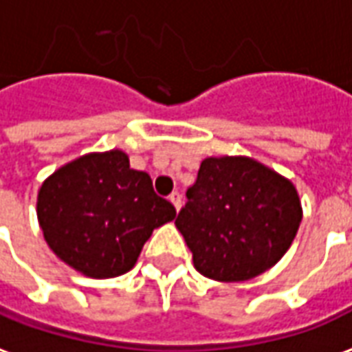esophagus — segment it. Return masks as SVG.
Wrapping results in <instances>:
<instances>
[{"label": "esophagus", "instance_id": "1", "mask_svg": "<svg viewBox=\"0 0 352 352\" xmlns=\"http://www.w3.org/2000/svg\"><path fill=\"white\" fill-rule=\"evenodd\" d=\"M168 199H170V202H173L176 210H179V208H182V195H179V191H173Z\"/></svg>", "mask_w": 352, "mask_h": 352}]
</instances>
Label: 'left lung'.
<instances>
[{
  "label": "left lung",
  "mask_w": 352,
  "mask_h": 352,
  "mask_svg": "<svg viewBox=\"0 0 352 352\" xmlns=\"http://www.w3.org/2000/svg\"><path fill=\"white\" fill-rule=\"evenodd\" d=\"M176 227L202 276L245 281L263 274L291 248L302 206L289 179L250 157H208Z\"/></svg>",
  "instance_id": "8db88e82"
}]
</instances>
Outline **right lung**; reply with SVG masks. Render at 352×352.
Listing matches in <instances>:
<instances>
[{"label": "right lung", "instance_id": "add662e5", "mask_svg": "<svg viewBox=\"0 0 352 352\" xmlns=\"http://www.w3.org/2000/svg\"><path fill=\"white\" fill-rule=\"evenodd\" d=\"M37 215L46 243L89 278L129 272L153 229L176 208L153 191L148 173L129 166L120 150L89 153L41 186Z\"/></svg>", "mask_w": 352, "mask_h": 352}]
</instances>
